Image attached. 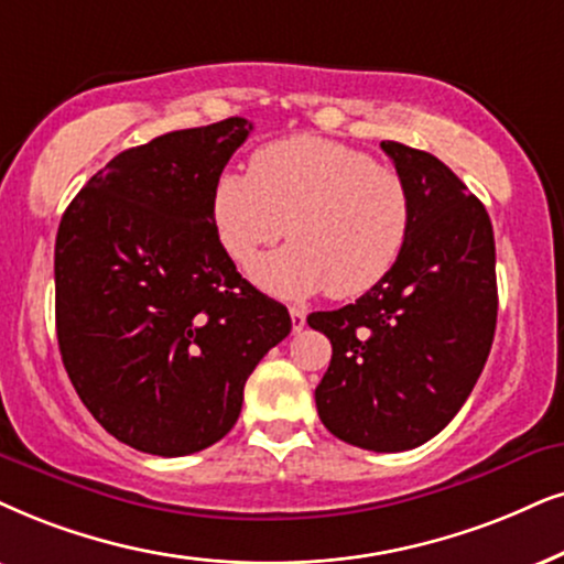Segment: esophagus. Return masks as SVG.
<instances>
[{"mask_svg": "<svg viewBox=\"0 0 564 564\" xmlns=\"http://www.w3.org/2000/svg\"><path fill=\"white\" fill-rule=\"evenodd\" d=\"M289 315H291V330L302 333L304 325H306V312L302 310V306H291Z\"/></svg>", "mask_w": 564, "mask_h": 564, "instance_id": "obj_1", "label": "esophagus"}]
</instances>
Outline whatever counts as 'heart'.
I'll return each instance as SVG.
<instances>
[{
	"instance_id": "obj_1",
	"label": "heart",
	"mask_w": 564,
	"mask_h": 564,
	"mask_svg": "<svg viewBox=\"0 0 564 564\" xmlns=\"http://www.w3.org/2000/svg\"><path fill=\"white\" fill-rule=\"evenodd\" d=\"M220 247L241 268L289 237L252 268L278 296L354 299L388 278L409 237V195L393 169L317 134L275 140L249 161V174L224 171L210 197ZM290 226L286 227L285 224Z\"/></svg>"
}]
</instances>
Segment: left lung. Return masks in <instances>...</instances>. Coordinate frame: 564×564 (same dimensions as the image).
I'll return each instance as SVG.
<instances>
[{
    "label": "left lung",
    "instance_id": "1",
    "mask_svg": "<svg viewBox=\"0 0 564 564\" xmlns=\"http://www.w3.org/2000/svg\"><path fill=\"white\" fill-rule=\"evenodd\" d=\"M409 195V237L382 283L333 312H312L333 359L315 390L335 437L401 453L445 430L495 340L497 275L489 213L432 153L384 140Z\"/></svg>",
    "mask_w": 564,
    "mask_h": 564
}]
</instances>
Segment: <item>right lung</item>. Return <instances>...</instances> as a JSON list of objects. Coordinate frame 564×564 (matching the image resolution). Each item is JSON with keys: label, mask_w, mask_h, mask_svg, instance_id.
I'll return each instance as SVG.
<instances>
[{"label": "right lung", "mask_w": 564, "mask_h": 564, "mask_svg": "<svg viewBox=\"0 0 564 564\" xmlns=\"http://www.w3.org/2000/svg\"><path fill=\"white\" fill-rule=\"evenodd\" d=\"M249 132L231 117L113 155L56 231L64 369L93 419L140 453L180 458L226 437L247 377L291 333L286 306L237 273L210 216Z\"/></svg>", "instance_id": "1"}]
</instances>
